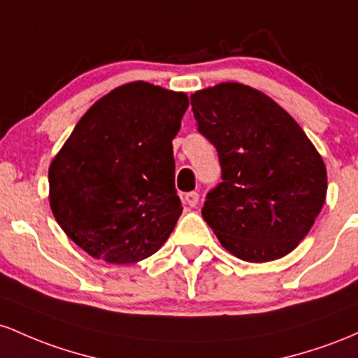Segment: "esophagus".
Wrapping results in <instances>:
<instances>
[{
    "instance_id": "1",
    "label": "esophagus",
    "mask_w": 358,
    "mask_h": 358,
    "mask_svg": "<svg viewBox=\"0 0 358 358\" xmlns=\"http://www.w3.org/2000/svg\"><path fill=\"white\" fill-rule=\"evenodd\" d=\"M184 203H186L187 206H191V208L198 206V203H199V194H198V192H196V191L187 192V194H184Z\"/></svg>"
}]
</instances>
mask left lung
<instances>
[{
	"mask_svg": "<svg viewBox=\"0 0 358 358\" xmlns=\"http://www.w3.org/2000/svg\"><path fill=\"white\" fill-rule=\"evenodd\" d=\"M198 130L218 150L222 179L201 213L247 262L298 247L327 199V167L296 120L255 87L220 83L191 94Z\"/></svg>",
	"mask_w": 358,
	"mask_h": 358,
	"instance_id": "8db88e82",
	"label": "left lung"
}]
</instances>
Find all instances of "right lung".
Segmentation results:
<instances>
[{
  "instance_id": "add662e5",
  "label": "right lung",
  "mask_w": 358,
  "mask_h": 358,
  "mask_svg": "<svg viewBox=\"0 0 358 358\" xmlns=\"http://www.w3.org/2000/svg\"><path fill=\"white\" fill-rule=\"evenodd\" d=\"M186 92L135 81L99 98L49 167V203L66 235L92 259L135 264L159 250L182 206L172 140Z\"/></svg>"
}]
</instances>
